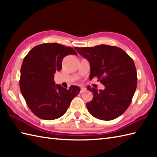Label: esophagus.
<instances>
[{"label": "esophagus", "mask_w": 157, "mask_h": 157, "mask_svg": "<svg viewBox=\"0 0 157 157\" xmlns=\"http://www.w3.org/2000/svg\"><path fill=\"white\" fill-rule=\"evenodd\" d=\"M80 88H81L80 93H83L84 92L86 91V88L85 87H83V86H82V87H80Z\"/></svg>", "instance_id": "obj_1"}]
</instances>
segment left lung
I'll return each mask as SVG.
<instances>
[{
  "label": "left lung",
  "instance_id": "left-lung-1",
  "mask_svg": "<svg viewBox=\"0 0 157 157\" xmlns=\"http://www.w3.org/2000/svg\"><path fill=\"white\" fill-rule=\"evenodd\" d=\"M74 48L88 60L90 79L96 78L105 86L102 90L87 87L93 92L92 100L86 104L88 111L95 118L104 121L117 118L131 104L137 87V71L133 59L115 46Z\"/></svg>",
  "mask_w": 157,
  "mask_h": 157
}]
</instances>
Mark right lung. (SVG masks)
<instances>
[{
  "label": "right lung",
  "instance_id": "add662e5",
  "mask_svg": "<svg viewBox=\"0 0 157 157\" xmlns=\"http://www.w3.org/2000/svg\"><path fill=\"white\" fill-rule=\"evenodd\" d=\"M68 55L78 54L69 46L44 43L33 48L23 59L20 90L29 109L40 119L61 117L80 91L78 86L67 90L55 83L54 74L61 69L63 59Z\"/></svg>",
  "mask_w": 157,
  "mask_h": 157
}]
</instances>
